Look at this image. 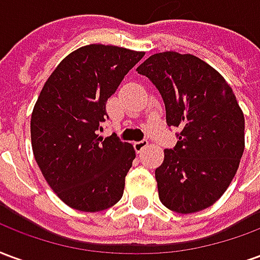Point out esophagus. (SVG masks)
Listing matches in <instances>:
<instances>
[{
  "instance_id": "esophagus-1",
  "label": "esophagus",
  "mask_w": 260,
  "mask_h": 260,
  "mask_svg": "<svg viewBox=\"0 0 260 260\" xmlns=\"http://www.w3.org/2000/svg\"><path fill=\"white\" fill-rule=\"evenodd\" d=\"M147 146H149V142L145 141V139L141 142H135V143H134V147H135L136 153H142Z\"/></svg>"
}]
</instances>
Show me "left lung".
<instances>
[{"label":"left lung","instance_id":"left-lung-1","mask_svg":"<svg viewBox=\"0 0 260 260\" xmlns=\"http://www.w3.org/2000/svg\"><path fill=\"white\" fill-rule=\"evenodd\" d=\"M136 71L160 91L167 125L181 129L154 173L160 201L182 214L207 209L227 191L245 149V118L233 89L192 54H153Z\"/></svg>","mask_w":260,"mask_h":260}]
</instances>
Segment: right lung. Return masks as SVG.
<instances>
[{
  "label": "right lung",
  "mask_w": 260,
  "mask_h": 260,
  "mask_svg": "<svg viewBox=\"0 0 260 260\" xmlns=\"http://www.w3.org/2000/svg\"><path fill=\"white\" fill-rule=\"evenodd\" d=\"M143 51L89 44L68 54L43 86L30 118L31 149L50 188L65 205L100 212L122 198L135 149L99 135L106 103Z\"/></svg>",
  "instance_id": "right-lung-1"
}]
</instances>
